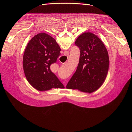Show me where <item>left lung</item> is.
<instances>
[{"label":"left lung","mask_w":132,"mask_h":132,"mask_svg":"<svg viewBox=\"0 0 132 132\" xmlns=\"http://www.w3.org/2000/svg\"><path fill=\"white\" fill-rule=\"evenodd\" d=\"M75 43L80 50L79 62L66 87L91 93L106 78L109 67L107 50L101 39L91 32L80 35Z\"/></svg>","instance_id":"8db88e82"}]
</instances>
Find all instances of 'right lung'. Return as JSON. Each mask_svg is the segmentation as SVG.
Masks as SVG:
<instances>
[{
    "mask_svg": "<svg viewBox=\"0 0 132 132\" xmlns=\"http://www.w3.org/2000/svg\"><path fill=\"white\" fill-rule=\"evenodd\" d=\"M61 51L55 39L45 33L35 35L29 41L23 54V68L27 81L34 88L39 91L64 88L50 69Z\"/></svg>",
    "mask_w": 132,
    "mask_h": 132,
    "instance_id": "1",
    "label": "right lung"
}]
</instances>
